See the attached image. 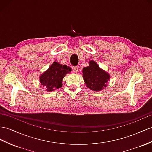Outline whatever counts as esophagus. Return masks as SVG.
<instances>
[{"label":"esophagus","instance_id":"esophagus-1","mask_svg":"<svg viewBox=\"0 0 152 152\" xmlns=\"http://www.w3.org/2000/svg\"><path fill=\"white\" fill-rule=\"evenodd\" d=\"M73 71L74 72H75V73L78 72V71H79V67H78V66H75V67H73Z\"/></svg>","mask_w":152,"mask_h":152}]
</instances>
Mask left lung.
Returning <instances> with one entry per match:
<instances>
[{"instance_id": "8db88e82", "label": "left lung", "mask_w": 152, "mask_h": 152, "mask_svg": "<svg viewBox=\"0 0 152 152\" xmlns=\"http://www.w3.org/2000/svg\"><path fill=\"white\" fill-rule=\"evenodd\" d=\"M88 66L83 68V78L87 87L94 91H101L106 87L110 75L99 67L94 61L89 62Z\"/></svg>"}]
</instances>
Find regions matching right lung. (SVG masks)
<instances>
[{"label": "right lung", "mask_w": 152, "mask_h": 152, "mask_svg": "<svg viewBox=\"0 0 152 152\" xmlns=\"http://www.w3.org/2000/svg\"><path fill=\"white\" fill-rule=\"evenodd\" d=\"M69 72L70 68L66 65L62 66L54 62L49 69L40 77V82L45 86L48 91H52L62 86V80Z\"/></svg>", "instance_id": "right-lung-1"}]
</instances>
